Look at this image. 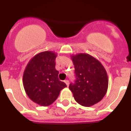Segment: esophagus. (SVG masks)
<instances>
[{
  "mask_svg": "<svg viewBox=\"0 0 131 131\" xmlns=\"http://www.w3.org/2000/svg\"><path fill=\"white\" fill-rule=\"evenodd\" d=\"M64 82H65V83H66V85L67 86H69V81H68V80H65L64 81Z\"/></svg>",
  "mask_w": 131,
  "mask_h": 131,
  "instance_id": "esophagus-1",
  "label": "esophagus"
}]
</instances>
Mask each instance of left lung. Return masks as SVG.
Wrapping results in <instances>:
<instances>
[{"mask_svg": "<svg viewBox=\"0 0 131 131\" xmlns=\"http://www.w3.org/2000/svg\"><path fill=\"white\" fill-rule=\"evenodd\" d=\"M76 79L69 88L77 102L89 107L104 98L108 87L107 72L101 63L88 54L71 56Z\"/></svg>", "mask_w": 131, "mask_h": 131, "instance_id": "8db88e82", "label": "left lung"}]
</instances>
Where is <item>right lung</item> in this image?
Segmentation results:
<instances>
[{
  "instance_id": "add662e5",
  "label": "right lung",
  "mask_w": 131,
  "mask_h": 131,
  "mask_svg": "<svg viewBox=\"0 0 131 131\" xmlns=\"http://www.w3.org/2000/svg\"><path fill=\"white\" fill-rule=\"evenodd\" d=\"M57 55L45 51L35 55L27 65L23 75V84L27 95L42 106L52 104L58 97L66 83L58 79L55 68Z\"/></svg>"
}]
</instances>
